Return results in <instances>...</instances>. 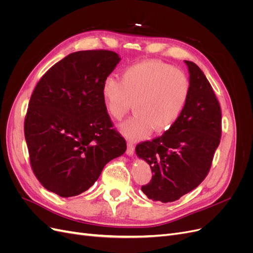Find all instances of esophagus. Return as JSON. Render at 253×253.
<instances>
[{"mask_svg":"<svg viewBox=\"0 0 253 253\" xmlns=\"http://www.w3.org/2000/svg\"><path fill=\"white\" fill-rule=\"evenodd\" d=\"M135 147L132 142H127V149H126V155L132 156L134 154Z\"/></svg>","mask_w":253,"mask_h":253,"instance_id":"esophagus-1","label":"esophagus"}]
</instances>
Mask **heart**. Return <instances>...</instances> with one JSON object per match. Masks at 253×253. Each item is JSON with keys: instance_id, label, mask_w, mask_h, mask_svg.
<instances>
[{"instance_id": "obj_1", "label": "heart", "mask_w": 253, "mask_h": 253, "mask_svg": "<svg viewBox=\"0 0 253 253\" xmlns=\"http://www.w3.org/2000/svg\"><path fill=\"white\" fill-rule=\"evenodd\" d=\"M106 110L121 120L132 108L136 113L119 126L131 140L145 138L154 128L169 129L183 111L190 95V80L185 72L160 61H142L127 66L121 80L112 76L101 85Z\"/></svg>"}]
</instances>
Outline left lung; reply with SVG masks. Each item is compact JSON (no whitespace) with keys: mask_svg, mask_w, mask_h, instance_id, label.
<instances>
[{"mask_svg":"<svg viewBox=\"0 0 253 253\" xmlns=\"http://www.w3.org/2000/svg\"><path fill=\"white\" fill-rule=\"evenodd\" d=\"M190 95L175 124L152 141L137 144L136 154L153 173L142 192L150 200L171 203L195 189L206 178L221 134V112L203 71L185 60Z\"/></svg>","mask_w":253,"mask_h":253,"instance_id":"1","label":"left lung"}]
</instances>
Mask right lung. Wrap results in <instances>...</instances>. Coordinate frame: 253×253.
<instances>
[{"label":"right lung","mask_w":253,"mask_h":253,"mask_svg":"<svg viewBox=\"0 0 253 253\" xmlns=\"http://www.w3.org/2000/svg\"><path fill=\"white\" fill-rule=\"evenodd\" d=\"M110 50H81L63 58L38 82L24 134L30 165L42 186L61 197L89 189L126 143L106 112L101 85L120 61Z\"/></svg>","instance_id":"obj_1"}]
</instances>
